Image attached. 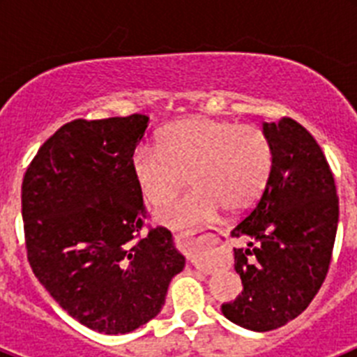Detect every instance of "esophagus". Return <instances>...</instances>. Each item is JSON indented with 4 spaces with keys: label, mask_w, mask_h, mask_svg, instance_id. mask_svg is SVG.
Listing matches in <instances>:
<instances>
[{
    "label": "esophagus",
    "mask_w": 357,
    "mask_h": 357,
    "mask_svg": "<svg viewBox=\"0 0 357 357\" xmlns=\"http://www.w3.org/2000/svg\"><path fill=\"white\" fill-rule=\"evenodd\" d=\"M176 241L182 243V241H184V239H182L181 236H176ZM206 243H207V238L200 236V238L193 239V243H191V245H195V247H204ZM193 264L198 268V270H204V272H206V273H214L218 270V266H214V264H209V266H207V264H204V263H202V261L195 259V257H193Z\"/></svg>",
    "instance_id": "34e87169"
}]
</instances>
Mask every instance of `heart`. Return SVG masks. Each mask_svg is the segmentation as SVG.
I'll return each instance as SVG.
<instances>
[{
  "label": "heart",
  "mask_w": 357,
  "mask_h": 357,
  "mask_svg": "<svg viewBox=\"0 0 357 357\" xmlns=\"http://www.w3.org/2000/svg\"><path fill=\"white\" fill-rule=\"evenodd\" d=\"M273 168L268 135L254 125L191 116L164 128L157 148L141 146L132 157V173L144 200L164 207L175 200L185 181L195 185L181 202L159 213L169 229L193 230L220 209L241 214L263 195Z\"/></svg>",
  "instance_id": "1"
}]
</instances>
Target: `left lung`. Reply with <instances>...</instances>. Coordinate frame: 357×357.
<instances>
[{
  "mask_svg": "<svg viewBox=\"0 0 357 357\" xmlns=\"http://www.w3.org/2000/svg\"><path fill=\"white\" fill-rule=\"evenodd\" d=\"M273 148L270 181L254 209L232 230L248 236L234 248L241 295L222 304L236 326L266 333L311 304L329 272L338 229V195L326 155L291 118L263 123Z\"/></svg>",
  "mask_w": 357,
  "mask_h": 357,
  "instance_id": "obj_1",
  "label": "left lung"
}]
</instances>
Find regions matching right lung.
Wrapping results in <instances>:
<instances>
[{"mask_svg":"<svg viewBox=\"0 0 357 357\" xmlns=\"http://www.w3.org/2000/svg\"><path fill=\"white\" fill-rule=\"evenodd\" d=\"M148 116L75 119L39 148L21 189L30 266L82 326L127 334L157 317L185 259L146 209L132 157Z\"/></svg>","mask_w":357,"mask_h":357,"instance_id":"right-lung-1","label":"right lung"}]
</instances>
